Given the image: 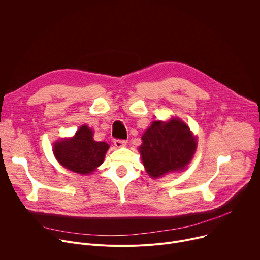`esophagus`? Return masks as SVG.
<instances>
[{
	"instance_id": "1",
	"label": "esophagus",
	"mask_w": 260,
	"mask_h": 260,
	"mask_svg": "<svg viewBox=\"0 0 260 260\" xmlns=\"http://www.w3.org/2000/svg\"><path fill=\"white\" fill-rule=\"evenodd\" d=\"M126 144V141L125 140H121V139H115L114 140V145L116 147H122Z\"/></svg>"
}]
</instances>
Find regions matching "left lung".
Segmentation results:
<instances>
[{"label":"left lung","mask_w":260,"mask_h":260,"mask_svg":"<svg viewBox=\"0 0 260 260\" xmlns=\"http://www.w3.org/2000/svg\"><path fill=\"white\" fill-rule=\"evenodd\" d=\"M143 165L152 178L183 170L191 160L197 141L188 126L179 119L154 121L142 137Z\"/></svg>","instance_id":"left-lung-1"}]
</instances>
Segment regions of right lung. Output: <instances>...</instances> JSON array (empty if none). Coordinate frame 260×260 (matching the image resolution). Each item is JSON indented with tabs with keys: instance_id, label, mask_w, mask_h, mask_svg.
Listing matches in <instances>:
<instances>
[{
	"instance_id": "1",
	"label": "right lung",
	"mask_w": 260,
	"mask_h": 260,
	"mask_svg": "<svg viewBox=\"0 0 260 260\" xmlns=\"http://www.w3.org/2000/svg\"><path fill=\"white\" fill-rule=\"evenodd\" d=\"M92 131L82 125L72 139L57 141L53 152L56 159L66 169L78 174H90L104 161L109 145L95 142Z\"/></svg>"
}]
</instances>
